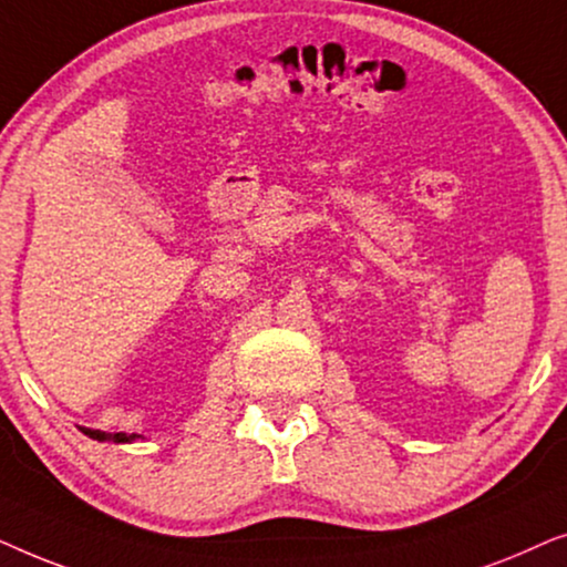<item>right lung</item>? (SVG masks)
Instances as JSON below:
<instances>
[{
	"mask_svg": "<svg viewBox=\"0 0 567 567\" xmlns=\"http://www.w3.org/2000/svg\"><path fill=\"white\" fill-rule=\"evenodd\" d=\"M84 436H90V439H95V441H111V444H131V441H136V439H144V436H138V433H105V431H95V429H80Z\"/></svg>",
	"mask_w": 567,
	"mask_h": 567,
	"instance_id": "right-lung-1",
	"label": "right lung"
}]
</instances>
